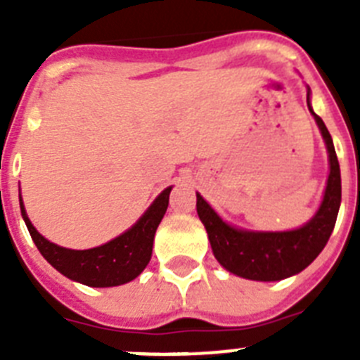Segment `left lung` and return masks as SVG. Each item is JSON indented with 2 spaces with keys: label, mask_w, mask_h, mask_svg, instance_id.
Instances as JSON below:
<instances>
[{
  "label": "left lung",
  "mask_w": 360,
  "mask_h": 360,
  "mask_svg": "<svg viewBox=\"0 0 360 360\" xmlns=\"http://www.w3.org/2000/svg\"><path fill=\"white\" fill-rule=\"evenodd\" d=\"M307 104L323 135L330 165L321 205L307 224L292 231L276 232L238 229L224 221L203 196L196 193V211L207 231L212 254L231 274L252 281H281L307 269L328 243L341 207V169L332 136L323 119L311 110L308 86Z\"/></svg>",
  "instance_id": "left-lung-1"
}]
</instances>
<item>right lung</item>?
I'll list each match as a JSON object with an SVG mask.
<instances>
[{"label": "right lung", "mask_w": 360, "mask_h": 360, "mask_svg": "<svg viewBox=\"0 0 360 360\" xmlns=\"http://www.w3.org/2000/svg\"><path fill=\"white\" fill-rule=\"evenodd\" d=\"M171 189L173 186L162 191L155 202L149 205L148 211L136 219V224L122 232L120 236L86 250L59 247L39 234L25 211L21 195H19V207H21V216L27 224L32 240L53 269L59 270L72 281L82 283L86 287H119L124 283L133 281L148 266L151 259L155 232L169 205Z\"/></svg>", "instance_id": "1"}]
</instances>
